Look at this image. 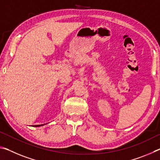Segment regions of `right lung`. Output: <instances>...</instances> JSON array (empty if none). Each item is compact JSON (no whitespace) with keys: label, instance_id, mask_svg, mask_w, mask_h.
Masks as SVG:
<instances>
[{"label":"right lung","instance_id":"obj_1","mask_svg":"<svg viewBox=\"0 0 160 160\" xmlns=\"http://www.w3.org/2000/svg\"><path fill=\"white\" fill-rule=\"evenodd\" d=\"M44 124H42V125H36V126H34L35 127H39V126H44Z\"/></svg>","mask_w":160,"mask_h":160}]
</instances>
